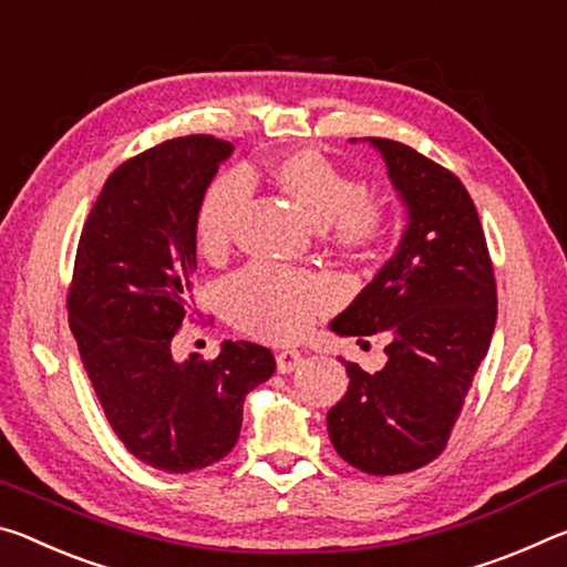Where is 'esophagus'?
Wrapping results in <instances>:
<instances>
[{
	"label": "esophagus",
	"instance_id": "esophagus-1",
	"mask_svg": "<svg viewBox=\"0 0 567 567\" xmlns=\"http://www.w3.org/2000/svg\"><path fill=\"white\" fill-rule=\"evenodd\" d=\"M301 364H303V357L299 351H278L276 354V367L281 374H291V371Z\"/></svg>",
	"mask_w": 567,
	"mask_h": 567
}]
</instances>
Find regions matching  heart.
Segmentation results:
<instances>
[{
  "label": "heart",
  "mask_w": 567,
  "mask_h": 567,
  "mask_svg": "<svg viewBox=\"0 0 567 567\" xmlns=\"http://www.w3.org/2000/svg\"><path fill=\"white\" fill-rule=\"evenodd\" d=\"M276 183L289 193L313 223H321L329 246L341 256L364 258L384 238L392 206L379 190L359 185L319 151H293L271 165ZM250 198L244 171L218 175L203 193L196 216L203 254L218 256L234 240ZM220 306L240 329L274 341H291L311 327L329 303V289L319 276L250 264L220 284Z\"/></svg>",
  "instance_id": "heart-1"
}]
</instances>
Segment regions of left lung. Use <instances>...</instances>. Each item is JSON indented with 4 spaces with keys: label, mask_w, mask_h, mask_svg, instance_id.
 Here are the masks:
<instances>
[{
    "label": "left lung",
    "mask_w": 567,
    "mask_h": 567,
    "mask_svg": "<svg viewBox=\"0 0 567 567\" xmlns=\"http://www.w3.org/2000/svg\"><path fill=\"white\" fill-rule=\"evenodd\" d=\"M410 208L402 244L337 333L389 339L384 369L344 361L347 394L331 406L333 450L367 475H402L437 460L485 359L497 319L495 266L462 181L414 147L369 137Z\"/></svg>",
    "instance_id": "8db88e82"
}]
</instances>
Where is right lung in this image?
Segmentation results:
<instances>
[{
	"label": "right lung",
	"instance_id": "right-lung-1",
	"mask_svg": "<svg viewBox=\"0 0 567 567\" xmlns=\"http://www.w3.org/2000/svg\"><path fill=\"white\" fill-rule=\"evenodd\" d=\"M230 151L213 135L173 137L110 173L68 286L70 329L110 426L135 460L173 475L236 447L246 394L276 369L250 341L185 364L171 351L190 319L198 206Z\"/></svg>",
	"mask_w": 567,
	"mask_h": 567
}]
</instances>
